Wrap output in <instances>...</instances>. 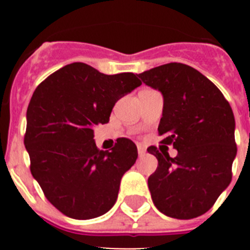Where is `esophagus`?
<instances>
[{"label":"esophagus","mask_w":250,"mask_h":250,"mask_svg":"<svg viewBox=\"0 0 250 250\" xmlns=\"http://www.w3.org/2000/svg\"><path fill=\"white\" fill-rule=\"evenodd\" d=\"M138 152L139 156H144L146 154V147L144 145H138Z\"/></svg>","instance_id":"1"}]
</instances>
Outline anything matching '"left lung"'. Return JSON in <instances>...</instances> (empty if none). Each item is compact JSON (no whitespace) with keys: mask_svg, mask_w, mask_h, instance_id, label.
Segmentation results:
<instances>
[{"mask_svg":"<svg viewBox=\"0 0 250 250\" xmlns=\"http://www.w3.org/2000/svg\"><path fill=\"white\" fill-rule=\"evenodd\" d=\"M138 76L164 98L158 127L163 145L147 147L158 159L147 179L151 199L165 215L193 219L207 213L230 184L237 155L233 110L209 79L184 63L170 62ZM167 145L178 150L175 158L162 149Z\"/></svg>","mask_w":250,"mask_h":250,"instance_id":"obj_1","label":"left lung"}]
</instances>
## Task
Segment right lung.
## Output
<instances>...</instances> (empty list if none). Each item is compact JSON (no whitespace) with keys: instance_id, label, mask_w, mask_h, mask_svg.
Segmentation results:
<instances>
[{"instance_id":"obj_1","label":"right lung","mask_w":250,"mask_h":250,"mask_svg":"<svg viewBox=\"0 0 250 250\" xmlns=\"http://www.w3.org/2000/svg\"><path fill=\"white\" fill-rule=\"evenodd\" d=\"M141 85L136 75H105L83 62L63 66L35 90L27 107L25 146L31 174L48 202L74 219L114 207L121 178L135 164L136 145L120 138L99 150L94 127L109 123L119 99Z\"/></svg>"}]
</instances>
